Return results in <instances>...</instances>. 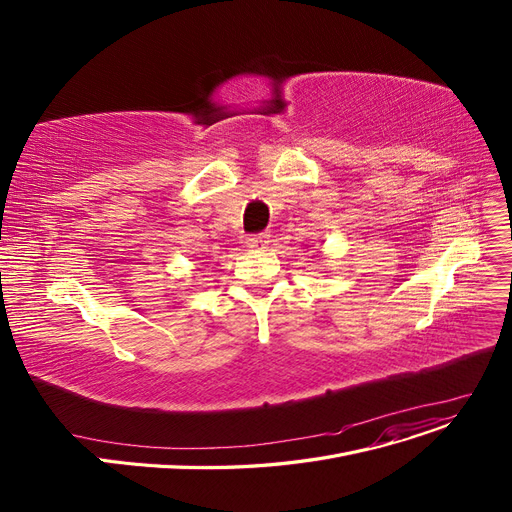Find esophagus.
<instances>
[{
    "label": "esophagus",
    "instance_id": "esophagus-1",
    "mask_svg": "<svg viewBox=\"0 0 512 512\" xmlns=\"http://www.w3.org/2000/svg\"><path fill=\"white\" fill-rule=\"evenodd\" d=\"M267 242H270V236H267V234H257V236H249L247 238V247L251 251H263L267 247Z\"/></svg>",
    "mask_w": 512,
    "mask_h": 512
}]
</instances>
